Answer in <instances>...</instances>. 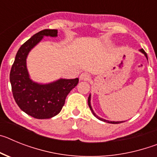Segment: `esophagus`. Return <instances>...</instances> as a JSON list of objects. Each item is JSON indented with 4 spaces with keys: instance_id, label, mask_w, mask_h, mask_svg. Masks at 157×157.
<instances>
[{
    "instance_id": "obj_1",
    "label": "esophagus",
    "mask_w": 157,
    "mask_h": 157,
    "mask_svg": "<svg viewBox=\"0 0 157 157\" xmlns=\"http://www.w3.org/2000/svg\"><path fill=\"white\" fill-rule=\"evenodd\" d=\"M79 78L80 80H82V81H87V80H89L90 78V74H88L87 72H83V73H82V74L80 75Z\"/></svg>"
}]
</instances>
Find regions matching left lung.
<instances>
[{
    "label": "left lung",
    "instance_id": "1",
    "mask_svg": "<svg viewBox=\"0 0 157 157\" xmlns=\"http://www.w3.org/2000/svg\"><path fill=\"white\" fill-rule=\"evenodd\" d=\"M139 51H140V52H142V53H143L144 55H145V57L147 58V59H148V56H147V53H146V52H145V50H144L143 48H141V49H140ZM90 98H91V95H90V96H89V98H88V105H89V107H90V109L91 112H93V114H94V116H95L96 118H98V120H101V121L106 122V123H114V124H116V123H123V121H121V122H120H120H119V121H117V122H115V121H109V120H104V119H101V118L98 117V116H97V115H96L95 113H94V110H93V109H92V107H91V105H90Z\"/></svg>",
    "mask_w": 157,
    "mask_h": 157
}]
</instances>
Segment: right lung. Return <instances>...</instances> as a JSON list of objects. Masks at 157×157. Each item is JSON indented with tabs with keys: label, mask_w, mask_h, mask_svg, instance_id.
<instances>
[{
	"label": "right lung",
	"mask_w": 157,
	"mask_h": 157,
	"mask_svg": "<svg viewBox=\"0 0 157 157\" xmlns=\"http://www.w3.org/2000/svg\"><path fill=\"white\" fill-rule=\"evenodd\" d=\"M57 33V30L45 29L32 36L19 48L11 69L14 99L22 111L35 119H49L59 114L67 94L78 83V78H60L48 84H40L30 79L27 68V55L44 36L56 37Z\"/></svg>",
	"instance_id": "add662e5"
}]
</instances>
